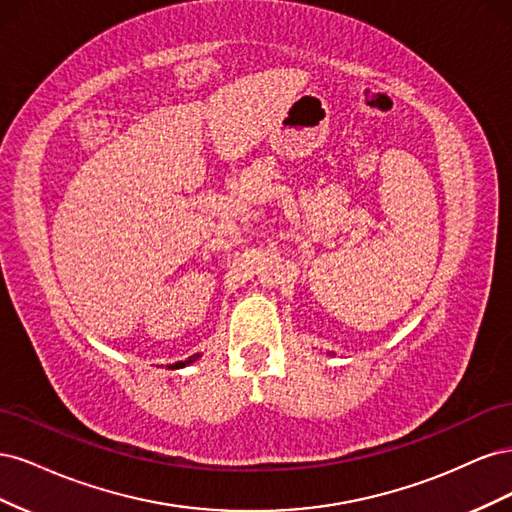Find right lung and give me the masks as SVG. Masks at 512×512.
<instances>
[{
  "label": "right lung",
  "mask_w": 512,
  "mask_h": 512,
  "mask_svg": "<svg viewBox=\"0 0 512 512\" xmlns=\"http://www.w3.org/2000/svg\"><path fill=\"white\" fill-rule=\"evenodd\" d=\"M196 356H198V354H196ZM196 356H190V359H188V361H179V363H175L173 367H183V365H188V363H192V361L196 359Z\"/></svg>",
  "instance_id": "obj_1"
}]
</instances>
